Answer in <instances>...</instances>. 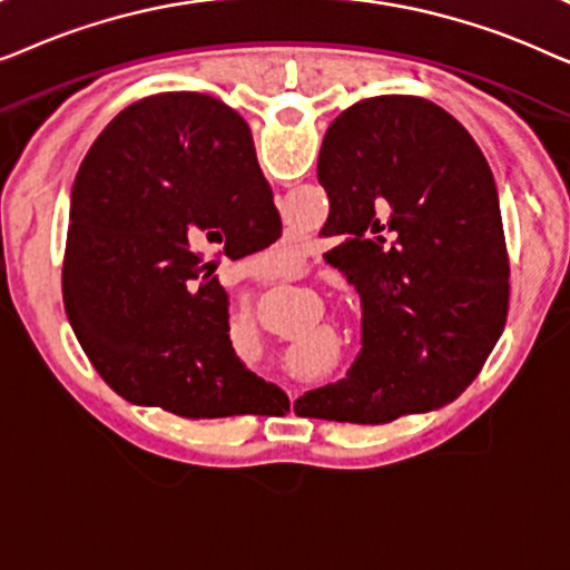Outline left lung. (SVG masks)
I'll use <instances>...</instances> for the list:
<instances>
[{"mask_svg":"<svg viewBox=\"0 0 570 570\" xmlns=\"http://www.w3.org/2000/svg\"><path fill=\"white\" fill-rule=\"evenodd\" d=\"M324 259L361 295V353L337 384L298 400L306 417L379 425L454 402L509 314L495 181L454 116L417 96H376L326 129Z\"/></svg>","mask_w":570,"mask_h":570,"instance_id":"1","label":"left lung"}]
</instances>
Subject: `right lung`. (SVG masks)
<instances>
[{
    "label": "right lung",
    "instance_id": "obj_1",
    "mask_svg": "<svg viewBox=\"0 0 570 570\" xmlns=\"http://www.w3.org/2000/svg\"><path fill=\"white\" fill-rule=\"evenodd\" d=\"M248 124L202 92H163L116 116L72 189L61 291L100 379L124 400L191 420L287 404L230 342L228 293L199 246L230 259L279 236Z\"/></svg>",
    "mask_w": 570,
    "mask_h": 570
}]
</instances>
